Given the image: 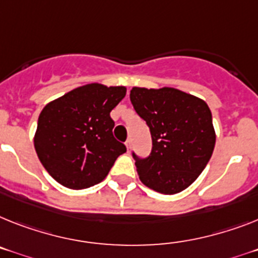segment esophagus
<instances>
[{
    "label": "esophagus",
    "mask_w": 258,
    "mask_h": 258,
    "mask_svg": "<svg viewBox=\"0 0 258 258\" xmlns=\"http://www.w3.org/2000/svg\"><path fill=\"white\" fill-rule=\"evenodd\" d=\"M125 147H127V151L130 152V149H131V140L130 139L125 140Z\"/></svg>",
    "instance_id": "obj_1"
}]
</instances>
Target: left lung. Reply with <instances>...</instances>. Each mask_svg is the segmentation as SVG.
<instances>
[{"mask_svg":"<svg viewBox=\"0 0 258 258\" xmlns=\"http://www.w3.org/2000/svg\"><path fill=\"white\" fill-rule=\"evenodd\" d=\"M130 99L152 138L149 156L133 152L140 181L161 194L189 187L206 168L215 147L207 103L173 88H133Z\"/></svg>","mask_w":258,"mask_h":258,"instance_id":"1","label":"left lung"}]
</instances>
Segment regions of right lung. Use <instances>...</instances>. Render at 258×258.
Wrapping results in <instances>:
<instances>
[{
	"label": "right lung",
	"mask_w": 258,
	"mask_h": 258,
	"mask_svg": "<svg viewBox=\"0 0 258 258\" xmlns=\"http://www.w3.org/2000/svg\"><path fill=\"white\" fill-rule=\"evenodd\" d=\"M125 96L124 86L89 84L49 102L38 119L35 151L45 170L69 189L103 181L127 149L112 135L111 111Z\"/></svg>",
	"instance_id": "obj_1"
}]
</instances>
